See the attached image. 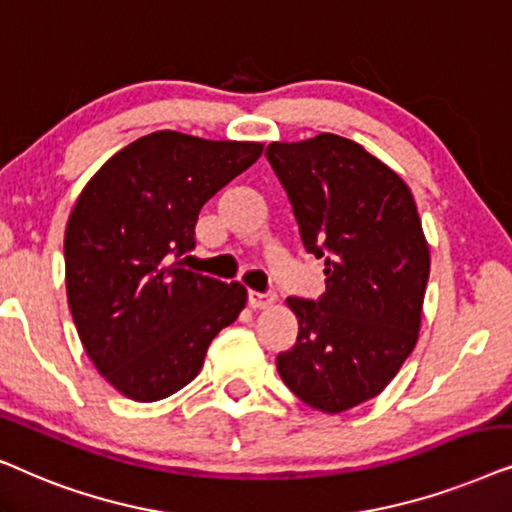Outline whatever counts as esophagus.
Here are the masks:
<instances>
[{"label": "esophagus", "instance_id": "obj_1", "mask_svg": "<svg viewBox=\"0 0 512 512\" xmlns=\"http://www.w3.org/2000/svg\"><path fill=\"white\" fill-rule=\"evenodd\" d=\"M248 302H250L252 309H269V306L276 302V292H257V290H250V292H248Z\"/></svg>", "mask_w": 512, "mask_h": 512}]
</instances>
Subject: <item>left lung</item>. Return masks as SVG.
Masks as SVG:
<instances>
[{"instance_id":"obj_1","label":"left lung","mask_w":512,"mask_h":512,"mask_svg":"<svg viewBox=\"0 0 512 512\" xmlns=\"http://www.w3.org/2000/svg\"><path fill=\"white\" fill-rule=\"evenodd\" d=\"M306 252L325 260L318 299L288 297L297 342L276 356L285 386L339 414L384 391L419 337L431 255L410 187L358 142L320 133L271 142Z\"/></svg>"}]
</instances>
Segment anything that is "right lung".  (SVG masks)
Listing matches in <instances>:
<instances>
[{
  "instance_id": "obj_1",
  "label": "right lung",
  "mask_w": 512,
  "mask_h": 512,
  "mask_svg": "<svg viewBox=\"0 0 512 512\" xmlns=\"http://www.w3.org/2000/svg\"><path fill=\"white\" fill-rule=\"evenodd\" d=\"M260 154L257 142L156 131L114 154L74 203L67 302L88 358L131 400L154 403L187 386L243 311L241 283L194 274L182 257L196 245L203 203Z\"/></svg>"
}]
</instances>
